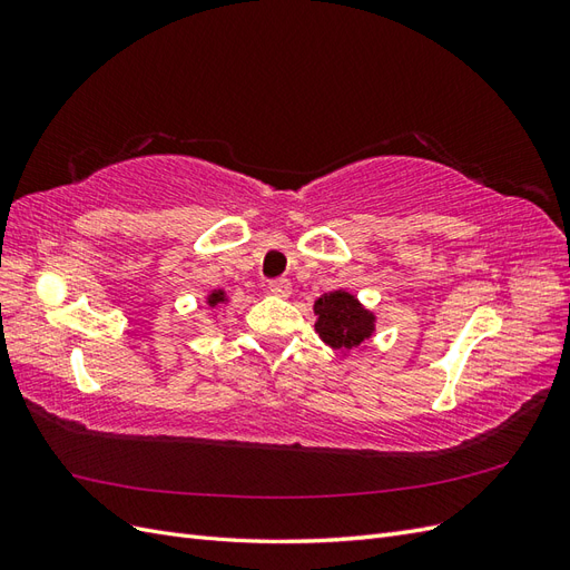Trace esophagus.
I'll return each mask as SVG.
<instances>
[{"instance_id": "1", "label": "esophagus", "mask_w": 570, "mask_h": 570, "mask_svg": "<svg viewBox=\"0 0 570 570\" xmlns=\"http://www.w3.org/2000/svg\"><path fill=\"white\" fill-rule=\"evenodd\" d=\"M268 289L278 297H289L292 295V283L285 281V278H275V281L268 283Z\"/></svg>"}]
</instances>
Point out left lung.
<instances>
[{
  "instance_id": "8db88e82",
  "label": "left lung",
  "mask_w": 570,
  "mask_h": 570,
  "mask_svg": "<svg viewBox=\"0 0 570 570\" xmlns=\"http://www.w3.org/2000/svg\"><path fill=\"white\" fill-rule=\"evenodd\" d=\"M314 314L318 337L342 354L361 347L375 333V314L352 292H325L314 302Z\"/></svg>"
}]
</instances>
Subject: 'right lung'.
Instances as JSON below:
<instances>
[{"instance_id": "add662e5", "label": "right lung", "mask_w": 570, "mask_h": 570, "mask_svg": "<svg viewBox=\"0 0 570 570\" xmlns=\"http://www.w3.org/2000/svg\"><path fill=\"white\" fill-rule=\"evenodd\" d=\"M220 304H228V295L223 289H212L209 297H206V306L218 308Z\"/></svg>"}]
</instances>
